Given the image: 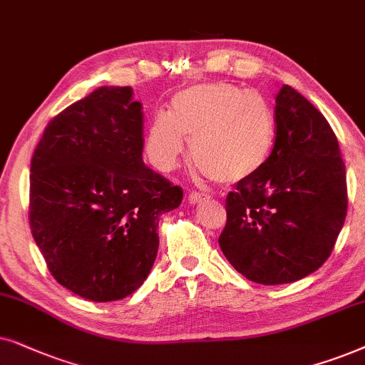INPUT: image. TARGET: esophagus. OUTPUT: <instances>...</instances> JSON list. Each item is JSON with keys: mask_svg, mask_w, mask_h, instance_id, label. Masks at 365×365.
Wrapping results in <instances>:
<instances>
[{"mask_svg": "<svg viewBox=\"0 0 365 365\" xmlns=\"http://www.w3.org/2000/svg\"><path fill=\"white\" fill-rule=\"evenodd\" d=\"M207 195H203V193H198V192H188L187 195V200L192 203V205H197V203H202L203 200H207Z\"/></svg>", "mask_w": 365, "mask_h": 365, "instance_id": "esophagus-1", "label": "esophagus"}]
</instances>
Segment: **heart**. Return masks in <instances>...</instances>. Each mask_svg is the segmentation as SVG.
Segmentation results:
<instances>
[{"mask_svg":"<svg viewBox=\"0 0 365 365\" xmlns=\"http://www.w3.org/2000/svg\"><path fill=\"white\" fill-rule=\"evenodd\" d=\"M192 142V160L208 178L239 183L260 172L277 142L269 101L242 86L198 83L180 90L148 126L147 150L160 170H173Z\"/></svg>","mask_w":365,"mask_h":365,"instance_id":"1","label":"heart"}]
</instances>
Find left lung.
<instances>
[{
	"instance_id": "1",
	"label": "left lung",
	"mask_w": 365,
	"mask_h": 365,
	"mask_svg": "<svg viewBox=\"0 0 365 365\" xmlns=\"http://www.w3.org/2000/svg\"><path fill=\"white\" fill-rule=\"evenodd\" d=\"M275 118L274 152L228 193L218 237L233 269L264 285L297 282L322 267L347 213L346 165L325 116L284 85Z\"/></svg>"
}]
</instances>
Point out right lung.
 I'll use <instances>...</instances> for the list:
<instances>
[{
	"instance_id": "1",
	"label": "right lung",
	"mask_w": 365,
	"mask_h": 365,
	"mask_svg": "<svg viewBox=\"0 0 365 365\" xmlns=\"http://www.w3.org/2000/svg\"><path fill=\"white\" fill-rule=\"evenodd\" d=\"M130 86H100L48 123L31 158L30 227L58 284L93 302L133 294L158 252V220L183 192L143 163Z\"/></svg>"
}]
</instances>
